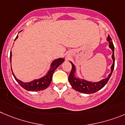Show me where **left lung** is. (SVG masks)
<instances>
[{
  "label": "left lung",
  "mask_w": 125,
  "mask_h": 125,
  "mask_svg": "<svg viewBox=\"0 0 125 125\" xmlns=\"http://www.w3.org/2000/svg\"><path fill=\"white\" fill-rule=\"evenodd\" d=\"M107 41L109 42V47L112 50L113 54H112V58L113 59V64L111 67V72L108 75L107 78H104L102 80L99 81L97 82H92L89 81L85 80L83 79H81L80 78H77L75 75L76 72V68H75V65L72 63V70L70 73L69 77H68V81L70 83L71 85L72 88L75 90L81 92L83 93H86V94H91V93H94L95 92H98V90H101L102 88L105 86L107 82H108L110 76L112 75L113 71L114 70L115 67V56H114V45H113V42H112V39L110 37V35H108Z\"/></svg>",
  "instance_id": "1"
}]
</instances>
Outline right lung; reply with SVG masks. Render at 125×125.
I'll return each instance as SVG.
<instances>
[{
	"label": "right lung",
	"instance_id": "add662e5",
	"mask_svg": "<svg viewBox=\"0 0 125 125\" xmlns=\"http://www.w3.org/2000/svg\"><path fill=\"white\" fill-rule=\"evenodd\" d=\"M18 38V35L17 36L16 38H15V40H16ZM11 59H12V53L10 52V63H11ZM64 58H57L56 60H53L52 62V63H51L50 65V69L49 70V71L48 72V73H47V75H45L44 76L42 77V78H39V79H36L30 82H27V83H25V82H23L22 81L19 80V79L16 78V76L14 75L13 72H12L13 74V76L14 77V78L15 79V80L18 82L19 83V85H21L22 88H23L24 89H25L26 90L28 91H32V92H37V91H40L46 89L47 88L49 87V86L50 85V83L52 82V76L53 74L54 73V71L57 68V67L59 66V65H61L63 62H64Z\"/></svg>",
	"mask_w": 125,
	"mask_h": 125
}]
</instances>
